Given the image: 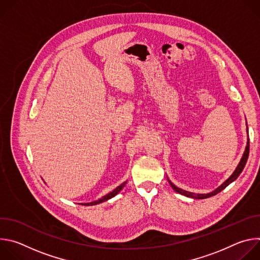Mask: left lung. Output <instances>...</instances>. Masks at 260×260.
Segmentation results:
<instances>
[{"label":"left lung","instance_id":"8db88e82","mask_svg":"<svg viewBox=\"0 0 260 260\" xmlns=\"http://www.w3.org/2000/svg\"><path fill=\"white\" fill-rule=\"evenodd\" d=\"M246 125H247V123H246ZM247 134H248V135H247V136H248V138H247V145H246L244 154H243V156H242V158H241L239 165L237 166V168H236V170L234 171V173L230 176V178H228V179H226L223 183H222V184L220 185V186H218L215 190H213V191H211V192H209V193H194V192L186 191V190H183V189L177 187L175 184H173V183L170 181V179H168V181H169L170 185L172 186V188H173L176 192H178V193H180V194H182V196H185V197H187V198H191V199H198V200L208 199V198L213 197V196H215V194L219 193L220 191L223 190L226 186H229V185H230L232 182H234V181L240 176V174L242 173V171L244 170V168H245V166H246V162H247V159H248V156H249V131H248V126H247Z\"/></svg>","mask_w":260,"mask_h":260}]
</instances>
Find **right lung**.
<instances>
[{
	"label": "right lung",
	"mask_w": 260,
	"mask_h": 260,
	"mask_svg": "<svg viewBox=\"0 0 260 260\" xmlns=\"http://www.w3.org/2000/svg\"><path fill=\"white\" fill-rule=\"evenodd\" d=\"M126 182H127V181L121 183V184L119 185V186H117L114 190H112L111 192H109L108 194L102 197V198L99 199L98 201H94V202H91V203H86V204H81V205H83V206H94V205H99V204H101V203H104V202H106V201H108V200H110V199L114 198V197H115L116 194H118V193L121 191V189L125 186Z\"/></svg>",
	"instance_id": "obj_1"
}]
</instances>
